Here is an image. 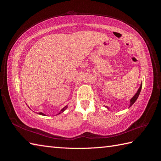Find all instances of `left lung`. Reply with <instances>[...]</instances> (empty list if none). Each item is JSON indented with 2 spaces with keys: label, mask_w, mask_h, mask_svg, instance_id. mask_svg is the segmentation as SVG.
I'll list each match as a JSON object with an SVG mask.
<instances>
[{
  "label": "left lung",
  "mask_w": 161,
  "mask_h": 161,
  "mask_svg": "<svg viewBox=\"0 0 161 161\" xmlns=\"http://www.w3.org/2000/svg\"><path fill=\"white\" fill-rule=\"evenodd\" d=\"M142 82L140 84V87H139V89H138V91L136 92V93L134 95V97H132V98H131V99H130V107H129V108H130V107L135 103V101H136V100H137L138 97V96H139V95H140V93L141 89H142ZM105 108H106L107 109H109V108H108V106H105Z\"/></svg>",
  "instance_id": "obj_1"
}]
</instances>
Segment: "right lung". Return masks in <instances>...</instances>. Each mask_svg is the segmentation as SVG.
Instances as JSON below:
<instances>
[{"mask_svg":"<svg viewBox=\"0 0 161 161\" xmlns=\"http://www.w3.org/2000/svg\"><path fill=\"white\" fill-rule=\"evenodd\" d=\"M67 108H68V105H66V106L64 107V108H63L60 110V111L59 113H58L57 115H59V114H60L61 113H63V112H64V111ZM38 114H40V115H45V116H46V114L42 113V112H40V113H39Z\"/></svg>","mask_w":161,"mask_h":161,"instance_id":"1","label":"right lung"}]
</instances>
